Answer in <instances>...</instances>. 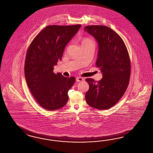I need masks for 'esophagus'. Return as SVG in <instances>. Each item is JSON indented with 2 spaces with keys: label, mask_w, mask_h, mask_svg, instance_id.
Masks as SVG:
<instances>
[{
  "label": "esophagus",
  "mask_w": 153,
  "mask_h": 153,
  "mask_svg": "<svg viewBox=\"0 0 153 153\" xmlns=\"http://www.w3.org/2000/svg\"><path fill=\"white\" fill-rule=\"evenodd\" d=\"M76 81L79 82V81H82V80H84V79L81 77H76Z\"/></svg>",
  "instance_id": "1"
}]
</instances>
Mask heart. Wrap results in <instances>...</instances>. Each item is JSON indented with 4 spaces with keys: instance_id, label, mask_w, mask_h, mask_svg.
Wrapping results in <instances>:
<instances>
[{
    "instance_id": "b5f03b06",
    "label": "heart",
    "mask_w": 153,
    "mask_h": 153,
    "mask_svg": "<svg viewBox=\"0 0 153 153\" xmlns=\"http://www.w3.org/2000/svg\"><path fill=\"white\" fill-rule=\"evenodd\" d=\"M90 42H91L89 40H88V39H84V40L82 41V43H90Z\"/></svg>"
}]
</instances>
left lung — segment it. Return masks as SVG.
Listing matches in <instances>:
<instances>
[{
    "label": "left lung",
    "instance_id": "8db88e82",
    "mask_svg": "<svg viewBox=\"0 0 153 153\" xmlns=\"http://www.w3.org/2000/svg\"><path fill=\"white\" fill-rule=\"evenodd\" d=\"M84 31L98 43L96 65L102 74L98 82L86 79L89 85L86 101L92 108L106 110L119 101L128 88L131 67L128 51L122 38L108 27L88 25Z\"/></svg>",
    "mask_w": 153,
    "mask_h": 153
}]
</instances>
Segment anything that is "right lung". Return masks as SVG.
Returning a JSON list of instances; mask_svg holds the SVG:
<instances>
[{"mask_svg": "<svg viewBox=\"0 0 153 153\" xmlns=\"http://www.w3.org/2000/svg\"><path fill=\"white\" fill-rule=\"evenodd\" d=\"M81 25H49L31 43L25 65L26 82L38 104L48 110L60 109L67 104L68 92L76 81L53 72V66L61 60L65 47Z\"/></svg>", "mask_w": 153, "mask_h": 153, "instance_id": "1", "label": "right lung"}]
</instances>
